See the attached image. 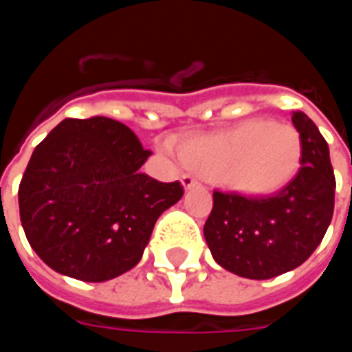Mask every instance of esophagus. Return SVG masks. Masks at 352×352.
Listing matches in <instances>:
<instances>
[{"label":"esophagus","mask_w":352,"mask_h":352,"mask_svg":"<svg viewBox=\"0 0 352 352\" xmlns=\"http://www.w3.org/2000/svg\"><path fill=\"white\" fill-rule=\"evenodd\" d=\"M181 183H183V186L188 190V188H194V186H199V179L198 177L190 175V173H184L183 179H181Z\"/></svg>","instance_id":"1"}]
</instances>
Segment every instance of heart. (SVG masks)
Here are the masks:
<instances>
[{
	"label": "heart",
	"instance_id": "1",
	"mask_svg": "<svg viewBox=\"0 0 352 352\" xmlns=\"http://www.w3.org/2000/svg\"><path fill=\"white\" fill-rule=\"evenodd\" d=\"M188 166L245 194H270L296 175L302 139L292 124L251 118L179 146Z\"/></svg>",
	"mask_w": 352,
	"mask_h": 352
}]
</instances>
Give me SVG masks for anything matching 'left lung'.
Returning <instances> with one entry per match:
<instances>
[{"mask_svg":"<svg viewBox=\"0 0 352 352\" xmlns=\"http://www.w3.org/2000/svg\"><path fill=\"white\" fill-rule=\"evenodd\" d=\"M302 168L273 196L213 192L204 236L217 264L247 279H272L302 265L322 241L333 214L336 177L328 143L302 111Z\"/></svg>","mask_w":352,"mask_h":352,"instance_id":"1","label":"left lung"}]
</instances>
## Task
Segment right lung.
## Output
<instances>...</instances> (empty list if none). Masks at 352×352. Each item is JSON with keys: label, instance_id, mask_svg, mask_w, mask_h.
Instances as JSON below:
<instances>
[{"label": "right lung", "instance_id": "add662e5", "mask_svg": "<svg viewBox=\"0 0 352 352\" xmlns=\"http://www.w3.org/2000/svg\"><path fill=\"white\" fill-rule=\"evenodd\" d=\"M151 156L126 124L65 118L35 146L19 186L22 228L54 272L101 283L138 264L183 184L141 173Z\"/></svg>", "mask_w": 352, "mask_h": 352}]
</instances>
